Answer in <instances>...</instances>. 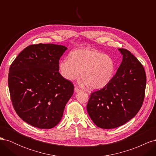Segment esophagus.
I'll use <instances>...</instances> for the list:
<instances>
[{"mask_svg": "<svg viewBox=\"0 0 156 156\" xmlns=\"http://www.w3.org/2000/svg\"><path fill=\"white\" fill-rule=\"evenodd\" d=\"M74 90H75V92H77V93L81 91V89H79V88H77V87H75Z\"/></svg>", "mask_w": 156, "mask_h": 156, "instance_id": "34e87169", "label": "esophagus"}]
</instances>
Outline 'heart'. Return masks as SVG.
Wrapping results in <instances>:
<instances>
[{
    "mask_svg": "<svg viewBox=\"0 0 156 156\" xmlns=\"http://www.w3.org/2000/svg\"><path fill=\"white\" fill-rule=\"evenodd\" d=\"M58 68L62 76L68 81L79 77L90 90L105 87L113 77L115 62L111 56L97 50L83 49L72 52L68 59L60 60Z\"/></svg>",
    "mask_w": 156,
    "mask_h": 156,
    "instance_id": "obj_1",
    "label": "heart"
}]
</instances>
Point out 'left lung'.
<instances>
[{
    "mask_svg": "<svg viewBox=\"0 0 156 156\" xmlns=\"http://www.w3.org/2000/svg\"><path fill=\"white\" fill-rule=\"evenodd\" d=\"M121 64L105 87L90 94L87 112L98 127L112 129L125 124L143 105L146 77L143 65L131 52L119 49Z\"/></svg>",
    "mask_w": 156,
    "mask_h": 156,
    "instance_id": "left-lung-1",
    "label": "left lung"
}]
</instances>
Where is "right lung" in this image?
I'll return each instance as SVG.
<instances>
[{"mask_svg":"<svg viewBox=\"0 0 156 156\" xmlns=\"http://www.w3.org/2000/svg\"><path fill=\"white\" fill-rule=\"evenodd\" d=\"M67 49L53 44L31 45L11 64L8 83L12 102L27 124L51 129L62 119L74 90L58 72L59 60Z\"/></svg>","mask_w":156,"mask_h":156,"instance_id":"obj_1","label":"right lung"}]
</instances>
